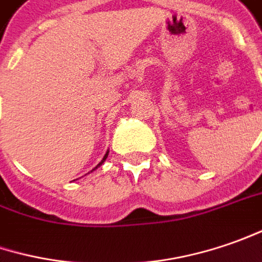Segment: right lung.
Segmentation results:
<instances>
[{"label":"right lung","mask_w":262,"mask_h":262,"mask_svg":"<svg viewBox=\"0 0 262 262\" xmlns=\"http://www.w3.org/2000/svg\"><path fill=\"white\" fill-rule=\"evenodd\" d=\"M107 155H108V152H107V154H105V155H104L103 161H101V162H100V164H98V165H97V167H100V165H101V164H103L104 161H105V159H107ZM97 167H95V168H97Z\"/></svg>","instance_id":"right-lung-1"}]
</instances>
